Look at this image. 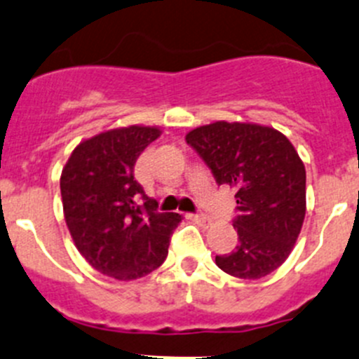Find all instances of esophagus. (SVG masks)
Returning a JSON list of instances; mask_svg holds the SVG:
<instances>
[{"label": "esophagus", "mask_w": 359, "mask_h": 359, "mask_svg": "<svg viewBox=\"0 0 359 359\" xmlns=\"http://www.w3.org/2000/svg\"><path fill=\"white\" fill-rule=\"evenodd\" d=\"M193 219L198 222V224L205 226V228H208V226H210V222H212L210 217H207V215H205V214H194Z\"/></svg>", "instance_id": "esophagus-1"}]
</instances>
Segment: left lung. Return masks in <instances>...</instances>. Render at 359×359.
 <instances>
[{"mask_svg":"<svg viewBox=\"0 0 359 359\" xmlns=\"http://www.w3.org/2000/svg\"><path fill=\"white\" fill-rule=\"evenodd\" d=\"M219 186L236 191L238 243L215 256L222 272L261 279L293 250L305 219V166L280 131L250 123H217L186 135Z\"/></svg>","mask_w":359,"mask_h":359,"instance_id":"1","label":"left lung"}]
</instances>
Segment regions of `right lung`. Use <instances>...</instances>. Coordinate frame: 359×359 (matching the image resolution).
Instances as JSON below:
<instances>
[{
    "instance_id": "add662e5",
    "label": "right lung",
    "mask_w": 359,
    "mask_h": 359,
    "mask_svg": "<svg viewBox=\"0 0 359 359\" xmlns=\"http://www.w3.org/2000/svg\"><path fill=\"white\" fill-rule=\"evenodd\" d=\"M159 135L154 126L105 131L80 142L62 168L69 235L87 263L112 279H140L161 266L182 221L173 212H158L135 180L138 156Z\"/></svg>"
}]
</instances>
